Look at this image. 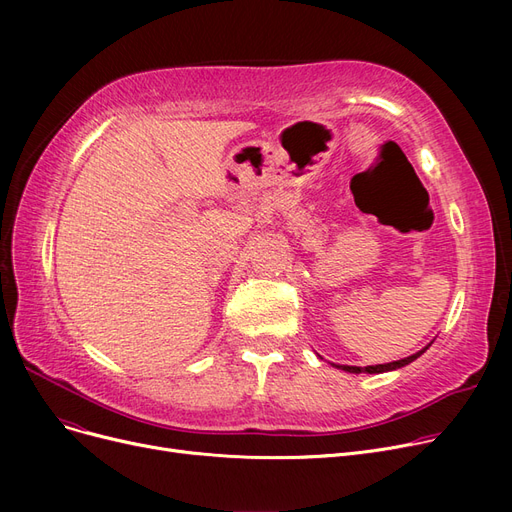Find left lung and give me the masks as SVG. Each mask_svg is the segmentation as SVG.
Segmentation results:
<instances>
[{
  "instance_id": "left-lung-1",
  "label": "left lung",
  "mask_w": 512,
  "mask_h": 512,
  "mask_svg": "<svg viewBox=\"0 0 512 512\" xmlns=\"http://www.w3.org/2000/svg\"><path fill=\"white\" fill-rule=\"evenodd\" d=\"M434 342V340H432ZM432 342H429L427 346H423L421 351H417L415 355H411V357H405V359H400V361H392V363H384V365H367V367H355V365H334L336 369H342V371H348V373H384V371H394V369H400V367H405V365H409V363H413L417 357H421L429 346H432Z\"/></svg>"
}]
</instances>
